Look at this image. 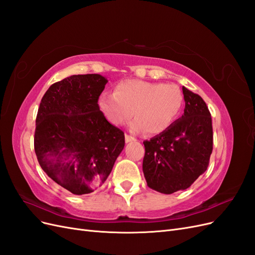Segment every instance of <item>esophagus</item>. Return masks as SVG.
Masks as SVG:
<instances>
[{
  "label": "esophagus",
  "mask_w": 255,
  "mask_h": 255,
  "mask_svg": "<svg viewBox=\"0 0 255 255\" xmlns=\"http://www.w3.org/2000/svg\"><path fill=\"white\" fill-rule=\"evenodd\" d=\"M135 140H136L135 137L130 136L128 134H126V142H130V141H135Z\"/></svg>",
  "instance_id": "obj_1"
}]
</instances>
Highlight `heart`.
<instances>
[{"mask_svg": "<svg viewBox=\"0 0 255 255\" xmlns=\"http://www.w3.org/2000/svg\"><path fill=\"white\" fill-rule=\"evenodd\" d=\"M102 112L113 125L130 122L134 132L150 135L164 133L179 118L184 105L183 91L173 84L126 80L116 85L115 92L99 99Z\"/></svg>", "mask_w": 255, "mask_h": 255, "instance_id": "heart-1", "label": "heart"}]
</instances>
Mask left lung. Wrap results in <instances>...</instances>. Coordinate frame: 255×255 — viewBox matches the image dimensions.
<instances>
[{
	"label": "left lung",
	"instance_id": "left-lung-1",
	"mask_svg": "<svg viewBox=\"0 0 255 255\" xmlns=\"http://www.w3.org/2000/svg\"><path fill=\"white\" fill-rule=\"evenodd\" d=\"M182 89V117L164 133L143 141L146 184L166 195L188 188L205 172L213 151L212 117L206 103L186 87Z\"/></svg>",
	"mask_w": 255,
	"mask_h": 255
}]
</instances>
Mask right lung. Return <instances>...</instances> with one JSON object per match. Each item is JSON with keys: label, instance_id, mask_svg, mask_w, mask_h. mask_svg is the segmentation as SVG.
Segmentation results:
<instances>
[{"label": "right lung", "instance_id": "right-lung-1", "mask_svg": "<svg viewBox=\"0 0 255 255\" xmlns=\"http://www.w3.org/2000/svg\"><path fill=\"white\" fill-rule=\"evenodd\" d=\"M107 82L100 74L71 75L51 85L38 109L34 146L39 165L78 196L101 186L125 148V133L98 104Z\"/></svg>", "mask_w": 255, "mask_h": 255}]
</instances>
